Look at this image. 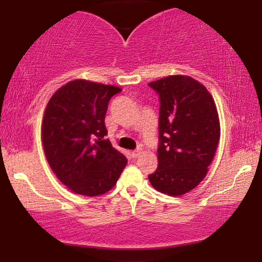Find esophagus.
Returning <instances> with one entry per match:
<instances>
[{
	"label": "esophagus",
	"mask_w": 262,
	"mask_h": 262,
	"mask_svg": "<svg viewBox=\"0 0 262 262\" xmlns=\"http://www.w3.org/2000/svg\"><path fill=\"white\" fill-rule=\"evenodd\" d=\"M141 154H142V149H137V150H135V151L131 152V157L132 159H137Z\"/></svg>",
	"instance_id": "1"
}]
</instances>
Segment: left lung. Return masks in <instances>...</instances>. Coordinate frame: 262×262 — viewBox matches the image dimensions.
<instances>
[{"instance_id":"obj_1","label":"left lung","mask_w":262,"mask_h":262,"mask_svg":"<svg viewBox=\"0 0 262 262\" xmlns=\"http://www.w3.org/2000/svg\"><path fill=\"white\" fill-rule=\"evenodd\" d=\"M160 95L159 166L152 187L178 196L195 188L207 174L221 137L216 103L204 84L185 75L150 82Z\"/></svg>"}]
</instances>
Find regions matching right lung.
Here are the masks:
<instances>
[{"label":"right lung","instance_id":"1","mask_svg":"<svg viewBox=\"0 0 262 262\" xmlns=\"http://www.w3.org/2000/svg\"><path fill=\"white\" fill-rule=\"evenodd\" d=\"M119 92L116 85L78 78L57 89L46 105L41 125L46 160L76 194L108 192L126 166V157L103 139L108 101Z\"/></svg>","mask_w":262,"mask_h":262}]
</instances>
